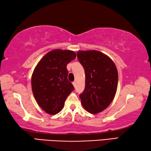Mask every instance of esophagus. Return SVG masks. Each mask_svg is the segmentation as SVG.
<instances>
[{"label":"esophagus","instance_id":"1","mask_svg":"<svg viewBox=\"0 0 151 151\" xmlns=\"http://www.w3.org/2000/svg\"><path fill=\"white\" fill-rule=\"evenodd\" d=\"M73 86H74L76 87V82H73Z\"/></svg>","mask_w":151,"mask_h":151}]
</instances>
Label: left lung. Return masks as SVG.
I'll return each instance as SVG.
<instances>
[{"label": "left lung", "mask_w": 151, "mask_h": 151, "mask_svg": "<svg viewBox=\"0 0 151 151\" xmlns=\"http://www.w3.org/2000/svg\"><path fill=\"white\" fill-rule=\"evenodd\" d=\"M77 58L85 72V88L79 95L84 108L96 114L106 109L117 91L118 73L114 61L102 52L78 51Z\"/></svg>", "instance_id": "1"}]
</instances>
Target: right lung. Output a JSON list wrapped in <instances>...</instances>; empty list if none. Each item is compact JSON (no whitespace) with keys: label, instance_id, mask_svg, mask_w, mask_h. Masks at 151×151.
Returning <instances> with one entry per match:
<instances>
[{"label":"right lung","instance_id":"1","mask_svg":"<svg viewBox=\"0 0 151 151\" xmlns=\"http://www.w3.org/2000/svg\"><path fill=\"white\" fill-rule=\"evenodd\" d=\"M76 58L73 51L53 49L42 57L32 76V89L38 105L46 113L55 115L63 108L74 90L68 81L67 65Z\"/></svg>","mask_w":151,"mask_h":151}]
</instances>
